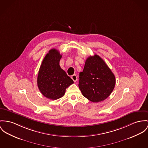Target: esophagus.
<instances>
[{
    "instance_id": "esophagus-1",
    "label": "esophagus",
    "mask_w": 148,
    "mask_h": 148,
    "mask_svg": "<svg viewBox=\"0 0 148 148\" xmlns=\"http://www.w3.org/2000/svg\"><path fill=\"white\" fill-rule=\"evenodd\" d=\"M71 79L73 80V81H74V82H76L77 80V75H76L75 74L71 76Z\"/></svg>"
}]
</instances>
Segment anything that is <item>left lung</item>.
<instances>
[{
  "label": "left lung",
  "instance_id": "left-lung-1",
  "mask_svg": "<svg viewBox=\"0 0 148 148\" xmlns=\"http://www.w3.org/2000/svg\"><path fill=\"white\" fill-rule=\"evenodd\" d=\"M115 78L105 61L97 55L88 57L79 73V88L82 95L93 102L108 98L114 90Z\"/></svg>",
  "mask_w": 148,
  "mask_h": 148
}]
</instances>
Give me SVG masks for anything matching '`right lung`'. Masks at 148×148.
<instances>
[{
    "mask_svg": "<svg viewBox=\"0 0 148 148\" xmlns=\"http://www.w3.org/2000/svg\"><path fill=\"white\" fill-rule=\"evenodd\" d=\"M61 57L58 50L51 49L44 58L39 70L38 88L44 96L51 100L62 97L66 89L74 83L60 66Z\"/></svg>",
    "mask_w": 148,
    "mask_h": 148,
    "instance_id": "right-lung-1",
    "label": "right lung"
}]
</instances>
